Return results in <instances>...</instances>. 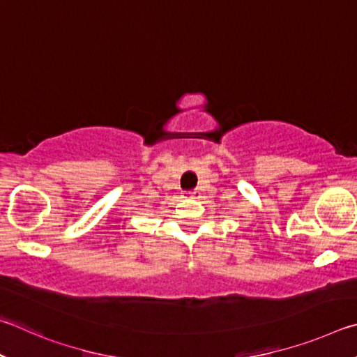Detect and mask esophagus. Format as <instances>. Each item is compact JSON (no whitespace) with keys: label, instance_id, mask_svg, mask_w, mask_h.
Returning a JSON list of instances; mask_svg holds the SVG:
<instances>
[{"label":"esophagus","instance_id":"34e87169","mask_svg":"<svg viewBox=\"0 0 357 357\" xmlns=\"http://www.w3.org/2000/svg\"><path fill=\"white\" fill-rule=\"evenodd\" d=\"M185 196L186 197H197L199 191H188V192H185Z\"/></svg>","mask_w":357,"mask_h":357}]
</instances>
